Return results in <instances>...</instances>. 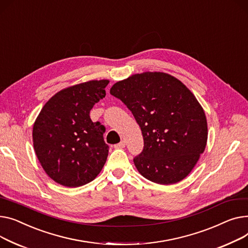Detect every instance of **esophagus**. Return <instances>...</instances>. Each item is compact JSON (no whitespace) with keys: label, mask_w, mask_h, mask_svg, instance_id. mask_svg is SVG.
Here are the masks:
<instances>
[{"label":"esophagus","mask_w":248,"mask_h":248,"mask_svg":"<svg viewBox=\"0 0 248 248\" xmlns=\"http://www.w3.org/2000/svg\"><path fill=\"white\" fill-rule=\"evenodd\" d=\"M124 147H125V141H121L120 143L116 144L115 146H114V148H116V149H122Z\"/></svg>","instance_id":"34e87169"}]
</instances>
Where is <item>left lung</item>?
I'll use <instances>...</instances> for the list:
<instances>
[{
	"mask_svg": "<svg viewBox=\"0 0 248 248\" xmlns=\"http://www.w3.org/2000/svg\"><path fill=\"white\" fill-rule=\"evenodd\" d=\"M110 94L132 112L144 139L134 164L143 177L161 185L183 180L204 152L205 112L187 87L164 72H143L115 83Z\"/></svg>",
	"mask_w": 248,
	"mask_h": 248,
	"instance_id": "1",
	"label": "left lung"
}]
</instances>
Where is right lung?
Listing matches in <instances>:
<instances>
[{"mask_svg":"<svg viewBox=\"0 0 248 248\" xmlns=\"http://www.w3.org/2000/svg\"><path fill=\"white\" fill-rule=\"evenodd\" d=\"M109 80L73 85L52 96L33 125V145L47 175L58 184L79 187L103 168L108 145L105 127L93 123L90 111L106 95Z\"/></svg>","mask_w":248,"mask_h":248,"instance_id":"1","label":"right lung"}]
</instances>
